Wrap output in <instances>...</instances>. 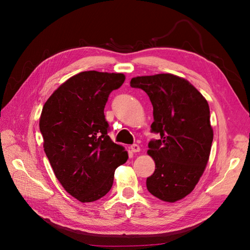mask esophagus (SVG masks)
<instances>
[{"mask_svg": "<svg viewBox=\"0 0 250 250\" xmlns=\"http://www.w3.org/2000/svg\"><path fill=\"white\" fill-rule=\"evenodd\" d=\"M130 149H131L132 152H134V153L140 152V151H141V148H140V146H139V145H137V144H133V145H131Z\"/></svg>", "mask_w": 250, "mask_h": 250, "instance_id": "1", "label": "esophagus"}]
</instances>
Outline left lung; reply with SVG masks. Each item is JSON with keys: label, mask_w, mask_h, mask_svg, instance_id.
<instances>
[{"label": "left lung", "mask_w": 250, "mask_h": 250, "mask_svg": "<svg viewBox=\"0 0 250 250\" xmlns=\"http://www.w3.org/2000/svg\"><path fill=\"white\" fill-rule=\"evenodd\" d=\"M130 86L145 92L153 106L148 154L155 171L146 181L158 199L175 202L190 194L206 169L213 143L208 101L188 80L172 74L132 78Z\"/></svg>", "instance_id": "left-lung-1"}]
</instances>
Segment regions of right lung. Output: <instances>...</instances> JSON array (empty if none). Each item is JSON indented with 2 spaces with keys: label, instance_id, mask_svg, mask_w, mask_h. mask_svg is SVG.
<instances>
[{
  "label": "right lung",
  "instance_id": "1",
  "mask_svg": "<svg viewBox=\"0 0 250 250\" xmlns=\"http://www.w3.org/2000/svg\"><path fill=\"white\" fill-rule=\"evenodd\" d=\"M123 74L81 72L62 83L44 103L40 120L43 149L56 178L81 202L102 198L115 171L126 163L124 147L108 137L104 107Z\"/></svg>",
  "mask_w": 250,
  "mask_h": 250
}]
</instances>
